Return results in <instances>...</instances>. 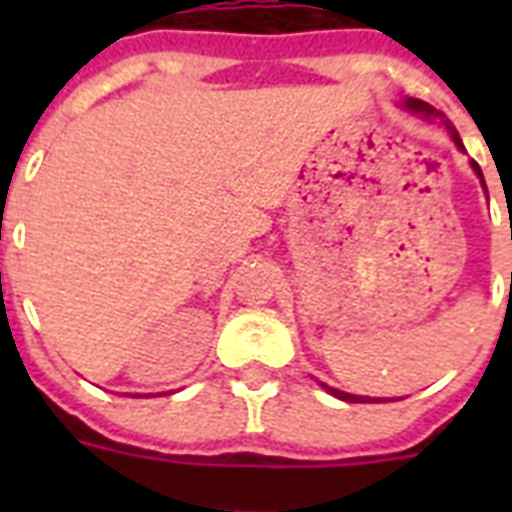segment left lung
<instances>
[{
    "instance_id": "left-lung-1",
    "label": "left lung",
    "mask_w": 512,
    "mask_h": 512,
    "mask_svg": "<svg viewBox=\"0 0 512 512\" xmlns=\"http://www.w3.org/2000/svg\"><path fill=\"white\" fill-rule=\"evenodd\" d=\"M401 108H406L409 114L414 116H420V119H425V122H436L441 124L446 132H449V138H452V143L457 148H460L462 154H465V146H462V138H460V132L454 130V124L446 119L441 111H436V108L430 106V103H425V100H417V98H404L401 103H398ZM470 167H473V172L478 175V180H481V185H484V191H486V183H484V172H481V167H478L476 162H470ZM510 239H512V233H510ZM510 287H512V276H510ZM321 388L327 390V393H332L335 398H340V401H348V404H380V401H393V398H369V396H353V393H345V390H337V388H329L327 382H319Z\"/></svg>"
}]
</instances>
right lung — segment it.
Here are the masks:
<instances>
[{
  "label": "right lung",
  "instance_id": "obj_1",
  "mask_svg": "<svg viewBox=\"0 0 512 512\" xmlns=\"http://www.w3.org/2000/svg\"><path fill=\"white\" fill-rule=\"evenodd\" d=\"M132 398H140V396H132Z\"/></svg>",
  "mask_w": 512,
  "mask_h": 512
}]
</instances>
